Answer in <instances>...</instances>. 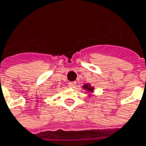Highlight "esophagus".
<instances>
[{
  "label": "esophagus",
  "instance_id": "esophagus-1",
  "mask_svg": "<svg viewBox=\"0 0 146 146\" xmlns=\"http://www.w3.org/2000/svg\"><path fill=\"white\" fill-rule=\"evenodd\" d=\"M68 86H69V87H70V88H75V87H76V82H69Z\"/></svg>",
  "mask_w": 146,
  "mask_h": 146
}]
</instances>
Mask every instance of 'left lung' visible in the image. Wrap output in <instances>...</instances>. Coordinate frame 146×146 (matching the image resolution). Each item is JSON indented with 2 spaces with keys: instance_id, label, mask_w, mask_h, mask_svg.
<instances>
[{
  "instance_id": "1",
  "label": "left lung",
  "mask_w": 146,
  "mask_h": 146,
  "mask_svg": "<svg viewBox=\"0 0 146 146\" xmlns=\"http://www.w3.org/2000/svg\"><path fill=\"white\" fill-rule=\"evenodd\" d=\"M82 88H83L84 90H86L88 93H92V92L94 91V87L92 86L90 84H85V85H83ZM89 95H90V94H89Z\"/></svg>"
}]
</instances>
